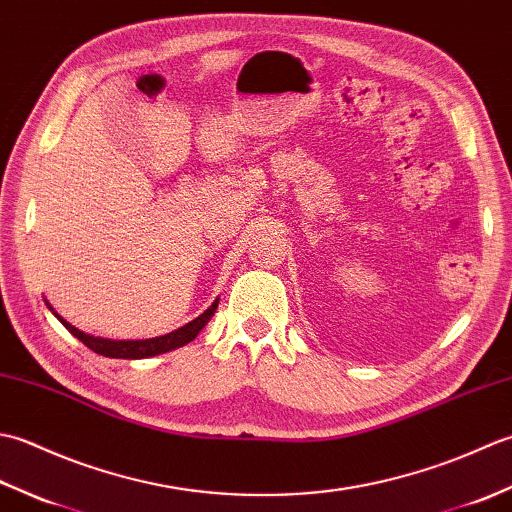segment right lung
<instances>
[{"mask_svg":"<svg viewBox=\"0 0 512 512\" xmlns=\"http://www.w3.org/2000/svg\"><path fill=\"white\" fill-rule=\"evenodd\" d=\"M215 310H217V299L211 303L209 310H204L200 314L198 319L189 321L187 325H182V328L173 330L165 336H156V339H145V341H112V339H101V336H90V334H85L81 330H76L74 325H70L65 319H61L57 312H54V314H57V319L65 325V330L74 334L76 339L83 341V345L90 347V350L96 352V354H103V356H110V358H147V356H156V354H162V352L176 350V347L193 341L195 336H198V332L204 328V325L209 323V319L213 317Z\"/></svg>","mask_w":512,"mask_h":512,"instance_id":"right-lung-1","label":"right lung"}]
</instances>
